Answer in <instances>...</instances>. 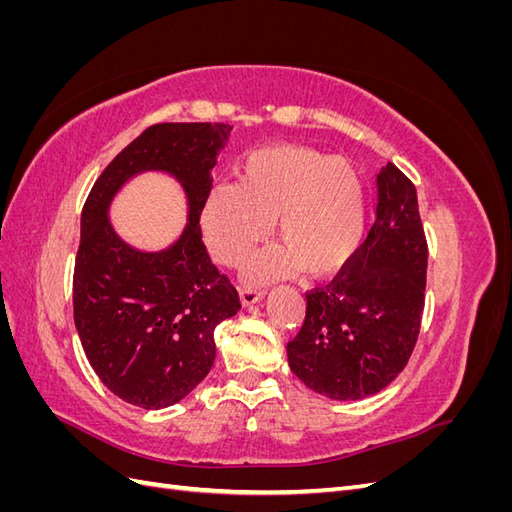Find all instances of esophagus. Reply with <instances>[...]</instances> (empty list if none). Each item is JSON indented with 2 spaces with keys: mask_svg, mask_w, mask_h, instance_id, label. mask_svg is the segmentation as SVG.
Wrapping results in <instances>:
<instances>
[{
  "mask_svg": "<svg viewBox=\"0 0 512 512\" xmlns=\"http://www.w3.org/2000/svg\"><path fill=\"white\" fill-rule=\"evenodd\" d=\"M239 292H241L243 307H250V305H254V303H258L262 299V290H256V288H247L245 286Z\"/></svg>",
  "mask_w": 512,
  "mask_h": 512,
  "instance_id": "34e87169",
  "label": "esophagus"
}]
</instances>
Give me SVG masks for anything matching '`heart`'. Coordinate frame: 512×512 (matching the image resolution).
Listing matches in <instances>:
<instances>
[{
	"mask_svg": "<svg viewBox=\"0 0 512 512\" xmlns=\"http://www.w3.org/2000/svg\"><path fill=\"white\" fill-rule=\"evenodd\" d=\"M286 247L260 254L254 280H273L294 269L324 277L354 258L365 230L363 183L352 164L320 151L282 145L254 151L239 185H215L200 209V226L213 258L237 267L269 235Z\"/></svg>",
	"mask_w": 512,
	"mask_h": 512,
	"instance_id": "obj_1",
	"label": "heart"
}]
</instances>
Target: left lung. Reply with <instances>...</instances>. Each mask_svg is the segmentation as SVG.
<instances>
[{"label": "left lung", "instance_id": "left-lung-1", "mask_svg": "<svg viewBox=\"0 0 512 512\" xmlns=\"http://www.w3.org/2000/svg\"><path fill=\"white\" fill-rule=\"evenodd\" d=\"M376 183V220L367 239L331 284L305 294L303 327L286 348L292 374L337 401L389 386L421 331L427 241L416 188L391 162Z\"/></svg>", "mask_w": 512, "mask_h": 512}]
</instances>
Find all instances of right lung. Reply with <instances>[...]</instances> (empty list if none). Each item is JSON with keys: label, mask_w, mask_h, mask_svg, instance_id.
I'll return each instance as SVG.
<instances>
[{"label": "right lung", "mask_w": 512, "mask_h": 512, "mask_svg": "<svg viewBox=\"0 0 512 512\" xmlns=\"http://www.w3.org/2000/svg\"><path fill=\"white\" fill-rule=\"evenodd\" d=\"M230 130L228 123H156L102 170L85 200L74 324L102 384L132 406L160 410L194 391L215 361V327L241 309L200 235L211 168ZM147 169L173 174L189 198V224L160 253L136 251L107 220L122 183Z\"/></svg>", "instance_id": "add662e5"}]
</instances>
